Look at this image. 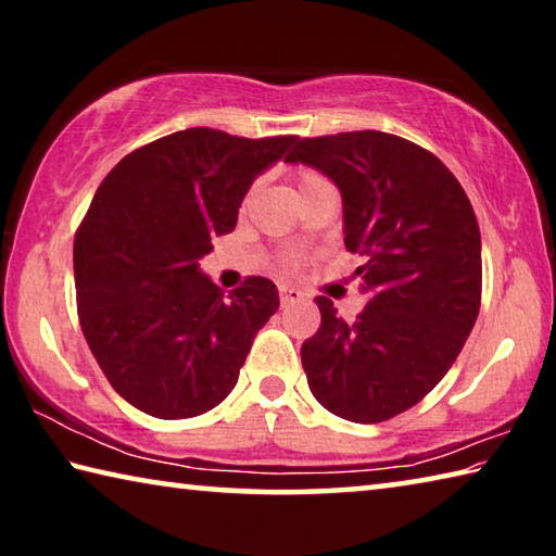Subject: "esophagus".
<instances>
[{
	"label": "esophagus",
	"instance_id": "obj_1",
	"mask_svg": "<svg viewBox=\"0 0 556 556\" xmlns=\"http://www.w3.org/2000/svg\"><path fill=\"white\" fill-rule=\"evenodd\" d=\"M304 299H306V294L296 287H289V285L279 287V304L281 306H291V304H296V301H304Z\"/></svg>",
	"mask_w": 556,
	"mask_h": 556
}]
</instances>
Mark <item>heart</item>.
<instances>
[{
  "label": "heart",
  "instance_id": "obj_1",
  "mask_svg": "<svg viewBox=\"0 0 556 556\" xmlns=\"http://www.w3.org/2000/svg\"><path fill=\"white\" fill-rule=\"evenodd\" d=\"M321 174H316V172H312V168H299V172L294 174V186H296V193H301V191H306L308 186H314L316 181H321Z\"/></svg>",
  "mask_w": 556,
  "mask_h": 556
}]
</instances>
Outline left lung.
<instances>
[{
    "label": "left lung",
    "mask_w": 556,
    "mask_h": 556,
    "mask_svg": "<svg viewBox=\"0 0 556 556\" xmlns=\"http://www.w3.org/2000/svg\"><path fill=\"white\" fill-rule=\"evenodd\" d=\"M343 199V242L370 301L353 324L316 296L321 328L301 345L308 388L336 417L378 425L417 404L464 348L481 308V230L456 176L388 131L299 139Z\"/></svg>",
    "instance_id": "left-lung-1"
}]
</instances>
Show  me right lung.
I'll return each mask as SVG.
<instances>
[{
	"label": "right lung",
	"instance_id": "right-lung-1",
	"mask_svg": "<svg viewBox=\"0 0 556 556\" xmlns=\"http://www.w3.org/2000/svg\"><path fill=\"white\" fill-rule=\"evenodd\" d=\"M296 137L244 139L191 127L127 154L100 184L73 244L83 336L112 388L159 419L213 409L232 392L277 287L225 294L199 260L235 230L255 178Z\"/></svg>",
	"mask_w": 556,
	"mask_h": 556
}]
</instances>
